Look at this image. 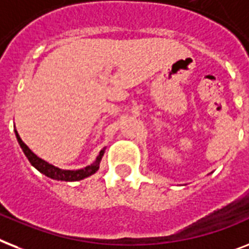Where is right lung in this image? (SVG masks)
I'll list each match as a JSON object with an SVG mask.
<instances>
[{
  "label": "right lung",
  "mask_w": 249,
  "mask_h": 249,
  "mask_svg": "<svg viewBox=\"0 0 249 249\" xmlns=\"http://www.w3.org/2000/svg\"><path fill=\"white\" fill-rule=\"evenodd\" d=\"M15 135L18 142H19L20 147L23 149L24 155L26 156V159L29 160V162L32 163V166H34L39 173H42L43 175H46L47 178H51L53 180H61V181H78L82 180V179H86V178L90 177L93 174L96 173L98 169H100L101 160L104 157L105 151H106V147L102 148L100 151V155L97 156L96 161L88 166L83 167V169H78V170H64V169H60V167L54 166L52 163L44 161L40 157H38L34 152H32V149L23 142V139L20 138L19 133L15 129Z\"/></svg>",
  "instance_id": "obj_1"
}]
</instances>
